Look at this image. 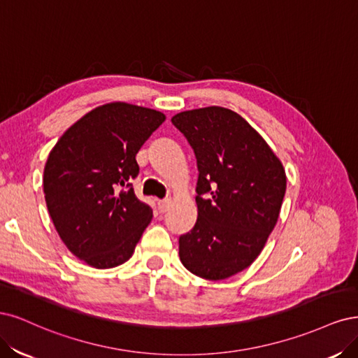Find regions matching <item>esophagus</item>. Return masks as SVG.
Masks as SVG:
<instances>
[{"instance_id":"34e87169","label":"esophagus","mask_w":358,"mask_h":358,"mask_svg":"<svg viewBox=\"0 0 358 358\" xmlns=\"http://www.w3.org/2000/svg\"><path fill=\"white\" fill-rule=\"evenodd\" d=\"M171 203H172V201H171V199H162V201H159V202H157L159 211H160V213H166V211L169 210Z\"/></svg>"}]
</instances>
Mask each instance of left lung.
Listing matches in <instances>:
<instances>
[{"label":"left lung","instance_id":"8db88e82","mask_svg":"<svg viewBox=\"0 0 358 358\" xmlns=\"http://www.w3.org/2000/svg\"><path fill=\"white\" fill-rule=\"evenodd\" d=\"M198 164V220L180 236L184 268L226 280L260 255L278 220L285 171L266 141L238 113L223 107L182 111L171 119Z\"/></svg>","mask_w":358,"mask_h":358}]
</instances>
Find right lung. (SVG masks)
<instances>
[{"label":"right lung","instance_id":"1","mask_svg":"<svg viewBox=\"0 0 358 358\" xmlns=\"http://www.w3.org/2000/svg\"><path fill=\"white\" fill-rule=\"evenodd\" d=\"M165 114L111 102L87 113L56 143L44 166V198L66 248L96 269L129 260L153 217L132 182L136 153Z\"/></svg>","mask_w":358,"mask_h":358}]
</instances>
